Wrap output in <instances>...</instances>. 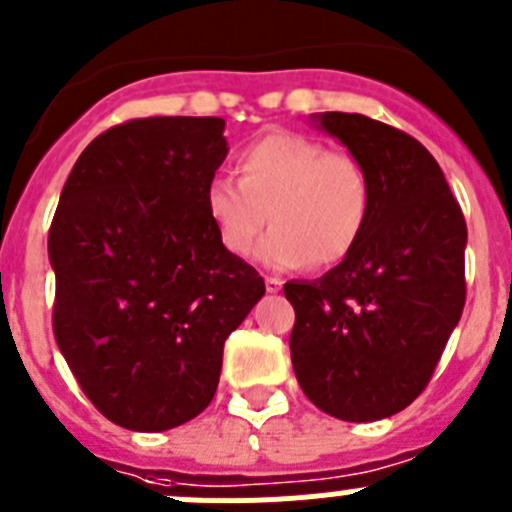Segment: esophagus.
I'll use <instances>...</instances> for the list:
<instances>
[{
	"mask_svg": "<svg viewBox=\"0 0 512 512\" xmlns=\"http://www.w3.org/2000/svg\"><path fill=\"white\" fill-rule=\"evenodd\" d=\"M265 288H267V293H278L280 288H283V280L280 278H265Z\"/></svg>",
	"mask_w": 512,
	"mask_h": 512,
	"instance_id": "obj_1",
	"label": "esophagus"
}]
</instances>
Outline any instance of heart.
Segmentation results:
<instances>
[{"label":"heart","mask_w":512,"mask_h":512,"mask_svg":"<svg viewBox=\"0 0 512 512\" xmlns=\"http://www.w3.org/2000/svg\"><path fill=\"white\" fill-rule=\"evenodd\" d=\"M237 181L214 176L204 209L219 242L232 255L255 250L270 212L272 232L260 257L272 270L346 260L371 217V181L346 151H328L305 133L278 131L255 138L234 156Z\"/></svg>","instance_id":"b5f03b06"}]
</instances>
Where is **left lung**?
<instances>
[{"mask_svg": "<svg viewBox=\"0 0 512 512\" xmlns=\"http://www.w3.org/2000/svg\"><path fill=\"white\" fill-rule=\"evenodd\" d=\"M321 128L364 164L371 217L356 250L313 283H285L300 389L343 422L407 409L465 308L467 224L442 169L409 133L361 113Z\"/></svg>", "mask_w": 512, "mask_h": 512, "instance_id": "8db88e82", "label": "left lung"}]
</instances>
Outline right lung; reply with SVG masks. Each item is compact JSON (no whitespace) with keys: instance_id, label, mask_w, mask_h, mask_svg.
I'll return each mask as SVG.
<instances>
[{"instance_id":"1","label":"right lung","mask_w":512,"mask_h":512,"mask_svg":"<svg viewBox=\"0 0 512 512\" xmlns=\"http://www.w3.org/2000/svg\"><path fill=\"white\" fill-rule=\"evenodd\" d=\"M222 131L212 116L108 128L75 161L52 217L57 348L93 407L133 432L209 407L224 341L265 295L204 209L227 156Z\"/></svg>"}]
</instances>
